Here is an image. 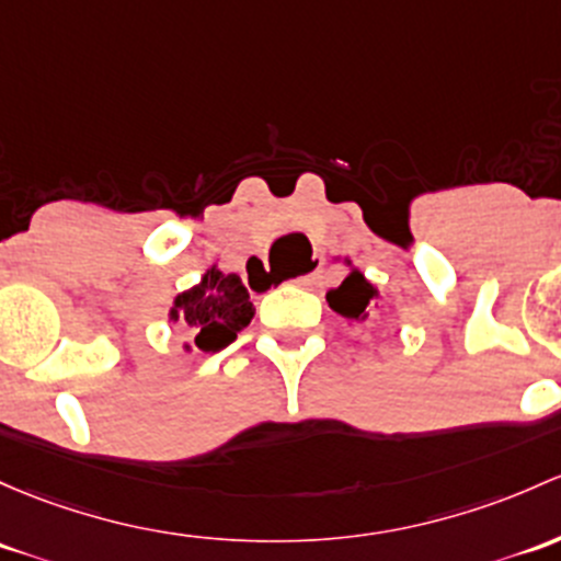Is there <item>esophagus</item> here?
<instances>
[{
  "instance_id": "34e87169",
  "label": "esophagus",
  "mask_w": 561,
  "mask_h": 561,
  "mask_svg": "<svg viewBox=\"0 0 561 561\" xmlns=\"http://www.w3.org/2000/svg\"><path fill=\"white\" fill-rule=\"evenodd\" d=\"M317 271H320V263L314 265V271H309V274H304V276H298V285H311V282H314V276H317Z\"/></svg>"
}]
</instances>
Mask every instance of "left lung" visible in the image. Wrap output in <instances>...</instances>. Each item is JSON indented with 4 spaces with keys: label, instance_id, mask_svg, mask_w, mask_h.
<instances>
[{
    "label": "left lung",
    "instance_id": "1",
    "mask_svg": "<svg viewBox=\"0 0 561 561\" xmlns=\"http://www.w3.org/2000/svg\"><path fill=\"white\" fill-rule=\"evenodd\" d=\"M325 298L330 309L344 320L365 322L368 320V304L376 298V287L357 268H352L339 287L328 290Z\"/></svg>",
    "mask_w": 561,
    "mask_h": 561
}]
</instances>
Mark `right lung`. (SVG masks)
Wrapping results in <instances>:
<instances>
[{
    "label": "right lung",
    "mask_w": 561,
    "mask_h": 561,
    "mask_svg": "<svg viewBox=\"0 0 561 561\" xmlns=\"http://www.w3.org/2000/svg\"><path fill=\"white\" fill-rule=\"evenodd\" d=\"M252 314L255 309L250 293L239 276L222 274L217 265H211L196 287L174 298L169 320L191 328L193 344L202 352H220L231 344L239 330L250 325Z\"/></svg>",
    "instance_id": "obj_1"
}]
</instances>
